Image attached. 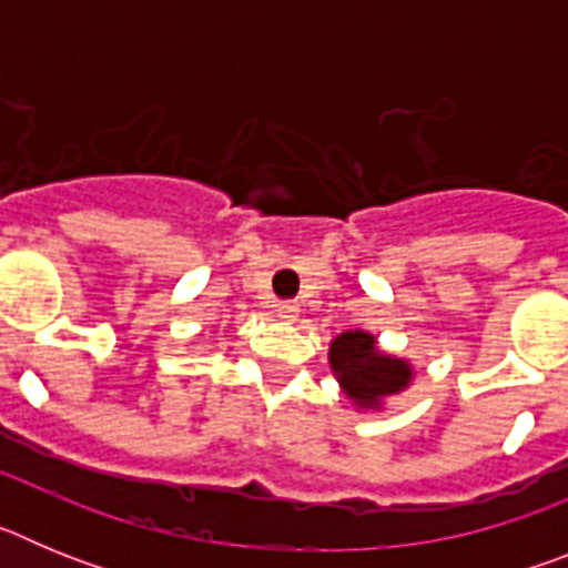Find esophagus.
Masks as SVG:
<instances>
[{
  "label": "esophagus",
  "mask_w": 568,
  "mask_h": 568,
  "mask_svg": "<svg viewBox=\"0 0 568 568\" xmlns=\"http://www.w3.org/2000/svg\"><path fill=\"white\" fill-rule=\"evenodd\" d=\"M278 318H284V321H295V318H298V304H295V301H281V304H278Z\"/></svg>",
  "instance_id": "1"
}]
</instances>
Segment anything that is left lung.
I'll list each match as a JSON object with an SVG mask.
<instances>
[{
  "instance_id": "1",
  "label": "left lung",
  "mask_w": 568,
  "mask_h": 568,
  "mask_svg": "<svg viewBox=\"0 0 568 568\" xmlns=\"http://www.w3.org/2000/svg\"><path fill=\"white\" fill-rule=\"evenodd\" d=\"M329 364L344 393L358 406H378L381 398L400 393L413 381V369L406 361L378 353L373 335L361 329L341 333L333 341Z\"/></svg>"
}]
</instances>
